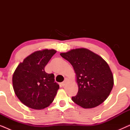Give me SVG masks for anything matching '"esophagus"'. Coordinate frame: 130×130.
<instances>
[{"instance_id":"esophagus-1","label":"esophagus","mask_w":130,"mask_h":130,"mask_svg":"<svg viewBox=\"0 0 130 130\" xmlns=\"http://www.w3.org/2000/svg\"><path fill=\"white\" fill-rule=\"evenodd\" d=\"M67 82V79H65V80H64V81L63 82H62V83H61V86H65V85H66V84Z\"/></svg>"}]
</instances>
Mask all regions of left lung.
Returning a JSON list of instances; mask_svg holds the SVG:
<instances>
[{
    "label": "left lung",
    "mask_w": 130,
    "mask_h": 130,
    "mask_svg": "<svg viewBox=\"0 0 130 130\" xmlns=\"http://www.w3.org/2000/svg\"><path fill=\"white\" fill-rule=\"evenodd\" d=\"M73 67L79 90L72 96L74 103L83 108H92L104 102L113 86V77L107 63L98 55L86 48L61 53Z\"/></svg>",
    "instance_id": "1"
}]
</instances>
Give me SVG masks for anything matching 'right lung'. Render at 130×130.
Here are the masks:
<instances>
[{
    "instance_id": "add662e5",
    "label": "right lung",
    "mask_w": 130,
    "mask_h": 130,
    "mask_svg": "<svg viewBox=\"0 0 130 130\" xmlns=\"http://www.w3.org/2000/svg\"><path fill=\"white\" fill-rule=\"evenodd\" d=\"M54 50H44L32 53L17 67L12 77L14 92L25 105L41 109L53 102L59 85L54 74H48L44 68L53 55Z\"/></svg>"
}]
</instances>
